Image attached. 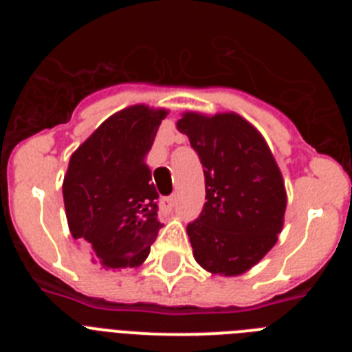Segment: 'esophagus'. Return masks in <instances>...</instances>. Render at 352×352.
I'll return each mask as SVG.
<instances>
[{"label": "esophagus", "instance_id": "1", "mask_svg": "<svg viewBox=\"0 0 352 352\" xmlns=\"http://www.w3.org/2000/svg\"><path fill=\"white\" fill-rule=\"evenodd\" d=\"M174 204H176V199H174L173 195H170V197L162 199V210H164V211H173Z\"/></svg>", "mask_w": 352, "mask_h": 352}]
</instances>
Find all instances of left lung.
<instances>
[{
    "label": "left lung",
    "mask_w": 352,
    "mask_h": 352,
    "mask_svg": "<svg viewBox=\"0 0 352 352\" xmlns=\"http://www.w3.org/2000/svg\"><path fill=\"white\" fill-rule=\"evenodd\" d=\"M204 167L206 203L186 226L206 272L236 276L273 248L287 206L284 179L264 138L236 113H185L176 123Z\"/></svg>",
    "instance_id": "obj_1"
}]
</instances>
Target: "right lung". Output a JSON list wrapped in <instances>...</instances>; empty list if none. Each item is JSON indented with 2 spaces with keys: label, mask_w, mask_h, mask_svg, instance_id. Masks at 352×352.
<instances>
[{
  "label": "right lung",
  "mask_w": 352,
  "mask_h": 352,
  "mask_svg": "<svg viewBox=\"0 0 352 352\" xmlns=\"http://www.w3.org/2000/svg\"><path fill=\"white\" fill-rule=\"evenodd\" d=\"M166 109L130 105L113 114L74 151L63 179L72 236L104 268H138L162 223L146 155Z\"/></svg>",
  "instance_id": "right-lung-1"
}]
</instances>
